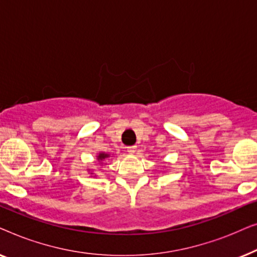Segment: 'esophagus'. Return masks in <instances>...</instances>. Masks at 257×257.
I'll return each instance as SVG.
<instances>
[{"mask_svg": "<svg viewBox=\"0 0 257 257\" xmlns=\"http://www.w3.org/2000/svg\"><path fill=\"white\" fill-rule=\"evenodd\" d=\"M136 150H137V146H128V147H127V152L131 153V154L135 153Z\"/></svg>", "mask_w": 257, "mask_h": 257, "instance_id": "obj_1", "label": "esophagus"}]
</instances>
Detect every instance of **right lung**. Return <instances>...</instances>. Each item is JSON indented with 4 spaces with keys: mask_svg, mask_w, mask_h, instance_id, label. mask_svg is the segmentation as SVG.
<instances>
[{
    "mask_svg": "<svg viewBox=\"0 0 257 257\" xmlns=\"http://www.w3.org/2000/svg\"><path fill=\"white\" fill-rule=\"evenodd\" d=\"M108 158H111V156H110V154H108V153L99 152V153H98V156H97V161H98V164H99L100 166H105V164H106V160L108 159ZM87 172H89V174L93 175V177H97V175L94 174L92 171L87 170Z\"/></svg>",
    "mask_w": 257,
    "mask_h": 257,
    "instance_id": "add662e5",
    "label": "right lung"
}]
</instances>
